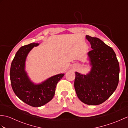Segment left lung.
<instances>
[{
    "mask_svg": "<svg viewBox=\"0 0 128 128\" xmlns=\"http://www.w3.org/2000/svg\"><path fill=\"white\" fill-rule=\"evenodd\" d=\"M92 50L88 56L91 65L88 74L75 72L74 88L81 102L98 105L115 91L119 82V65L113 49L96 37L86 35Z\"/></svg>",
    "mask_w": 128,
    "mask_h": 128,
    "instance_id": "8db88e82",
    "label": "left lung"
}]
</instances>
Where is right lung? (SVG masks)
Wrapping results in <instances>:
<instances>
[{"mask_svg": "<svg viewBox=\"0 0 128 128\" xmlns=\"http://www.w3.org/2000/svg\"><path fill=\"white\" fill-rule=\"evenodd\" d=\"M38 45V43H32L19 49L11 64L10 71L11 84L15 94L22 101L34 107H40L52 100L56 84L64 75H54L40 84L31 81L25 70V61L30 51Z\"/></svg>", "mask_w": 128, "mask_h": 128, "instance_id": "1", "label": "right lung"}]
</instances>
